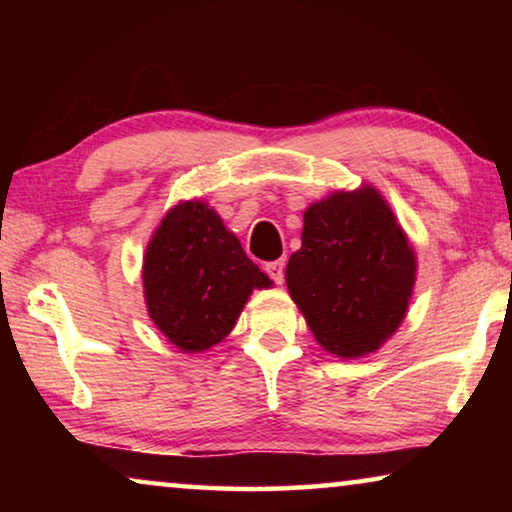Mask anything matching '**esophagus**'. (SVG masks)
<instances>
[{"label":"esophagus","mask_w":512,"mask_h":512,"mask_svg":"<svg viewBox=\"0 0 512 512\" xmlns=\"http://www.w3.org/2000/svg\"><path fill=\"white\" fill-rule=\"evenodd\" d=\"M263 270L268 272L270 279H272V282H275V284H282V282H284V261H270V263H265Z\"/></svg>","instance_id":"1"}]
</instances>
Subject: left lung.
I'll use <instances>...</instances> for the list:
<instances>
[{
	"mask_svg": "<svg viewBox=\"0 0 512 512\" xmlns=\"http://www.w3.org/2000/svg\"><path fill=\"white\" fill-rule=\"evenodd\" d=\"M286 289L314 340L338 359L380 349L403 324L417 279L415 249L375 186L333 191L303 214Z\"/></svg>",
	"mask_w": 512,
	"mask_h": 512,
	"instance_id": "8db88e82",
	"label": "left lung"
}]
</instances>
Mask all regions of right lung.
<instances>
[{"label": "right lung", "instance_id": "add662e5", "mask_svg": "<svg viewBox=\"0 0 512 512\" xmlns=\"http://www.w3.org/2000/svg\"><path fill=\"white\" fill-rule=\"evenodd\" d=\"M146 312L184 354L219 345L256 289L272 282L205 200H181L153 230L144 265Z\"/></svg>", "mask_w": 512, "mask_h": 512}]
</instances>
